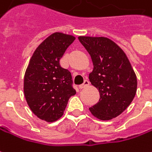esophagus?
Segmentation results:
<instances>
[{
	"label": "esophagus",
	"instance_id": "obj_1",
	"mask_svg": "<svg viewBox=\"0 0 152 152\" xmlns=\"http://www.w3.org/2000/svg\"><path fill=\"white\" fill-rule=\"evenodd\" d=\"M89 85H90V81H89L88 80H85L84 83L82 84V85L79 86V88L80 89H83V88H86V87L88 86Z\"/></svg>",
	"mask_w": 152,
	"mask_h": 152
}]
</instances>
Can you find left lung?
Instances as JSON below:
<instances>
[{
    "label": "left lung",
    "mask_w": 152,
    "mask_h": 152,
    "mask_svg": "<svg viewBox=\"0 0 152 152\" xmlns=\"http://www.w3.org/2000/svg\"><path fill=\"white\" fill-rule=\"evenodd\" d=\"M79 41L90 53L94 69L89 75L98 89L99 102L90 108L100 120H110L124 112L137 92V76L120 47L104 37L80 36Z\"/></svg>",
    "instance_id": "left-lung-1"
}]
</instances>
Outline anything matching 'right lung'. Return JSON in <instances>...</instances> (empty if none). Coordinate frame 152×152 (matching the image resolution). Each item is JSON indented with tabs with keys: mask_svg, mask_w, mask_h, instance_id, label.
I'll list each match as a JSON object with an SVG mask.
<instances>
[{
	"mask_svg": "<svg viewBox=\"0 0 152 152\" xmlns=\"http://www.w3.org/2000/svg\"><path fill=\"white\" fill-rule=\"evenodd\" d=\"M75 39L58 32L48 36L36 48L24 74V93L28 107L48 123L63 115L69 99L76 94L72 74L60 66V59Z\"/></svg>",
	"mask_w": 152,
	"mask_h": 152,
	"instance_id": "1",
	"label": "right lung"
}]
</instances>
